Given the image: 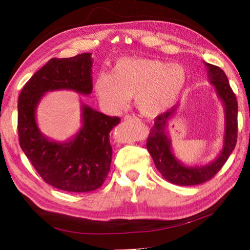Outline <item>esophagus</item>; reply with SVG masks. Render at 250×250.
Here are the masks:
<instances>
[{
  "instance_id": "34e87169",
  "label": "esophagus",
  "mask_w": 250,
  "mask_h": 250,
  "mask_svg": "<svg viewBox=\"0 0 250 250\" xmlns=\"http://www.w3.org/2000/svg\"><path fill=\"white\" fill-rule=\"evenodd\" d=\"M139 118L134 117V116H125V121H138Z\"/></svg>"
}]
</instances>
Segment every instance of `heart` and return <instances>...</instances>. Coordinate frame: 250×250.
<instances>
[{
	"label": "heart",
	"instance_id": "heart-1",
	"mask_svg": "<svg viewBox=\"0 0 250 250\" xmlns=\"http://www.w3.org/2000/svg\"><path fill=\"white\" fill-rule=\"evenodd\" d=\"M185 83L186 73L180 64H167L155 58L125 57L116 62L112 74L97 76L94 88L105 108L119 111L133 97L142 115L155 117L174 105Z\"/></svg>",
	"mask_w": 250,
	"mask_h": 250
}]
</instances>
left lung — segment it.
<instances>
[{"label": "left lung", "instance_id": "obj_1", "mask_svg": "<svg viewBox=\"0 0 250 250\" xmlns=\"http://www.w3.org/2000/svg\"><path fill=\"white\" fill-rule=\"evenodd\" d=\"M208 70L210 83L216 89L217 96L221 98L225 109V134H224V146L221 153L206 166L186 167L177 160L172 152L171 140L167 137V125L168 120L174 115L176 107H173L163 115L156 117L154 125L149 133L146 147L158 171L164 179L170 183L176 185H197L209 181L221 170L235 149L237 142V104L236 96L231 90L225 73L217 66L205 62Z\"/></svg>", "mask_w": 250, "mask_h": 250}]
</instances>
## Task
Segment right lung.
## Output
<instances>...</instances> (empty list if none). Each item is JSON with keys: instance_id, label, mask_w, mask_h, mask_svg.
<instances>
[{"instance_id": "add662e5", "label": "right lung", "mask_w": 250, "mask_h": 250, "mask_svg": "<svg viewBox=\"0 0 250 250\" xmlns=\"http://www.w3.org/2000/svg\"><path fill=\"white\" fill-rule=\"evenodd\" d=\"M91 54L52 58L23 87L18 104L19 141L25 155L46 183L74 193L99 188L110 171L112 147L109 133L120 118L105 116L82 104V128L66 142L49 140L36 124V108L48 91H92Z\"/></svg>"}]
</instances>
